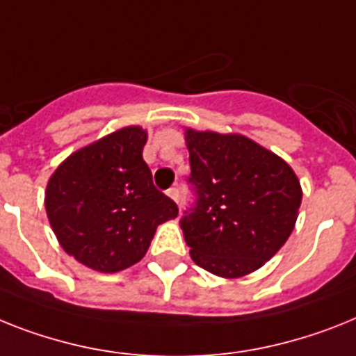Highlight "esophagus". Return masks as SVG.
<instances>
[{
	"label": "esophagus",
	"mask_w": 356,
	"mask_h": 356,
	"mask_svg": "<svg viewBox=\"0 0 356 356\" xmlns=\"http://www.w3.org/2000/svg\"><path fill=\"white\" fill-rule=\"evenodd\" d=\"M167 196L175 200V202H178V189H176V187L169 189V191H167Z\"/></svg>",
	"instance_id": "1"
}]
</instances>
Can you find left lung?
I'll return each mask as SVG.
<instances>
[{
    "mask_svg": "<svg viewBox=\"0 0 356 356\" xmlns=\"http://www.w3.org/2000/svg\"><path fill=\"white\" fill-rule=\"evenodd\" d=\"M196 204L180 220L191 258L222 278L271 260L295 229L302 187L287 161L243 134L185 129Z\"/></svg>",
    "mask_w": 356,
    "mask_h": 356,
    "instance_id": "1",
    "label": "left lung"
}]
</instances>
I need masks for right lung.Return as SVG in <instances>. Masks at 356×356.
I'll return each instance as SVG.
<instances>
[{"instance_id":"obj_1","label":"right lung","mask_w":356,"mask_h":356,"mask_svg":"<svg viewBox=\"0 0 356 356\" xmlns=\"http://www.w3.org/2000/svg\"><path fill=\"white\" fill-rule=\"evenodd\" d=\"M147 131L118 129L72 152L49 178L47 218L67 254L99 273L145 257L156 227L178 207L154 187L143 161Z\"/></svg>"}]
</instances>
